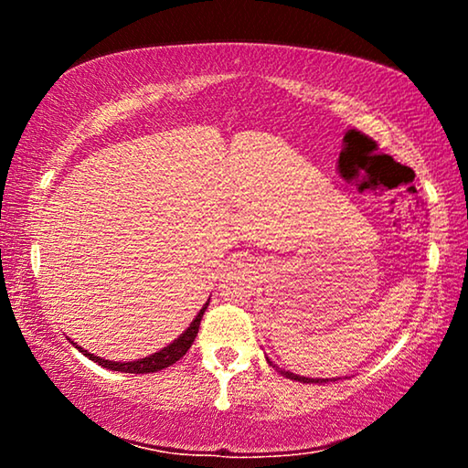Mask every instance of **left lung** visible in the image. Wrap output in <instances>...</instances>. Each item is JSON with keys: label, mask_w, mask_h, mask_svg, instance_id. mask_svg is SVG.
<instances>
[{"label": "left lung", "mask_w": 468, "mask_h": 468, "mask_svg": "<svg viewBox=\"0 0 468 468\" xmlns=\"http://www.w3.org/2000/svg\"><path fill=\"white\" fill-rule=\"evenodd\" d=\"M266 361L271 363V366H272V361H271V359L266 357ZM272 367H274V366H272ZM276 369H279L282 376H287L289 379H297V382H303V384H312V382H314V384H315V382L320 384V382H326V379H310V378H303V376H295V374H291V371H284V369H281V367H276Z\"/></svg>", "instance_id": "left-lung-1"}]
</instances>
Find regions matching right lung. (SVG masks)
Instances as JSON below:
<instances>
[{
  "mask_svg": "<svg viewBox=\"0 0 468 468\" xmlns=\"http://www.w3.org/2000/svg\"><path fill=\"white\" fill-rule=\"evenodd\" d=\"M206 307H208V303H204V307L200 310V314L196 315V320L189 324V328L181 335L177 340H173V343L169 346H165L163 351H158L154 355H150V357H144V359H138V361H128V363H120V361H107V359H101V357H94L92 353L84 351L82 346H78L76 343V348L80 353H84L86 357H89L90 361L99 363L101 367H107V369H113V371H123V374H154V371H161L165 367L173 366V363L179 361L184 355L189 351V346H192L194 338L197 336V328H200V322H202V315L206 312Z\"/></svg>",
  "mask_w": 468,
  "mask_h": 468,
  "instance_id": "1",
  "label": "right lung"
}]
</instances>
